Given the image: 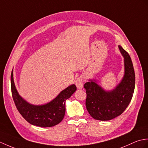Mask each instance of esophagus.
<instances>
[{
  "instance_id": "1",
  "label": "esophagus",
  "mask_w": 148,
  "mask_h": 148,
  "mask_svg": "<svg viewBox=\"0 0 148 148\" xmlns=\"http://www.w3.org/2000/svg\"><path fill=\"white\" fill-rule=\"evenodd\" d=\"M84 79L83 76H81L76 80V85L78 89H81L83 86Z\"/></svg>"
}]
</instances>
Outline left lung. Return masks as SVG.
Instances as JSON below:
<instances>
[{
	"label": "left lung",
	"instance_id": "8db88e82",
	"mask_svg": "<svg viewBox=\"0 0 148 148\" xmlns=\"http://www.w3.org/2000/svg\"><path fill=\"white\" fill-rule=\"evenodd\" d=\"M118 47L124 57L125 75L116 88L105 92L92 80L84 84L87 111L97 120L108 121L121 115L132 98L136 81L133 64L128 53L121 46Z\"/></svg>",
	"mask_w": 148,
	"mask_h": 148
}]
</instances>
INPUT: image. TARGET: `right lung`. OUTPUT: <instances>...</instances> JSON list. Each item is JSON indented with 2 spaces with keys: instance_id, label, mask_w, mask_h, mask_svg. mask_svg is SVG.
Here are the masks:
<instances>
[{
  "instance_id": "obj_1",
  "label": "right lung",
  "mask_w": 148,
  "mask_h": 148,
  "mask_svg": "<svg viewBox=\"0 0 148 148\" xmlns=\"http://www.w3.org/2000/svg\"><path fill=\"white\" fill-rule=\"evenodd\" d=\"M12 97L18 111L29 123L40 127H51L60 123L65 112V101L76 90L75 84L67 87L52 100L43 106L29 104L19 95L14 85L13 72H11Z\"/></svg>"
}]
</instances>
